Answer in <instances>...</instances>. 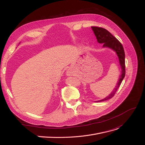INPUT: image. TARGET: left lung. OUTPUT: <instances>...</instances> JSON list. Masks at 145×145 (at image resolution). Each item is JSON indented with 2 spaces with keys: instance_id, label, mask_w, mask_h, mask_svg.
<instances>
[{
  "instance_id": "obj_1",
  "label": "left lung",
  "mask_w": 145,
  "mask_h": 145,
  "mask_svg": "<svg viewBox=\"0 0 145 145\" xmlns=\"http://www.w3.org/2000/svg\"><path fill=\"white\" fill-rule=\"evenodd\" d=\"M91 29L96 37L98 43L100 44H103V48H110L116 52L118 57L119 65L121 68V73L119 78L113 90L111 91L108 96H107L104 99L95 101L96 102H99L109 100L113 97L121 84V83H122L125 76V55L122 44L109 31L104 28H102V27L96 26H91Z\"/></svg>"
}]
</instances>
